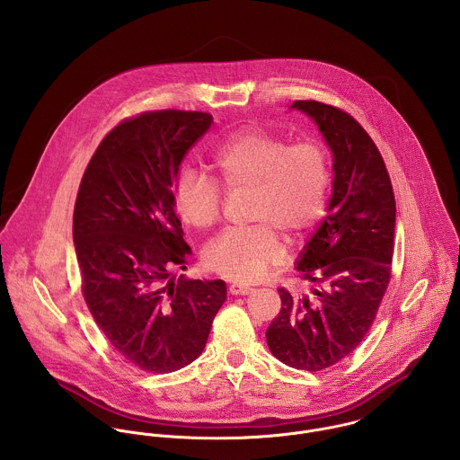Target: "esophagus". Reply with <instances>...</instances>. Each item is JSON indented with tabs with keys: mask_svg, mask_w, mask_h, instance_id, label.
Returning <instances> with one entry per match:
<instances>
[{
	"mask_svg": "<svg viewBox=\"0 0 460 460\" xmlns=\"http://www.w3.org/2000/svg\"><path fill=\"white\" fill-rule=\"evenodd\" d=\"M252 291H253L252 288L241 286V284H232V286L228 288V293H230L232 296H246V295H250Z\"/></svg>",
	"mask_w": 460,
	"mask_h": 460,
	"instance_id": "obj_1",
	"label": "esophagus"
}]
</instances>
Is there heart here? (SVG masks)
<instances>
[{
	"label": "heart",
	"instance_id": "1",
	"mask_svg": "<svg viewBox=\"0 0 460 460\" xmlns=\"http://www.w3.org/2000/svg\"><path fill=\"white\" fill-rule=\"evenodd\" d=\"M212 165L228 192L250 190L248 228H226L203 252L207 270L235 282H253L282 257L279 232L300 239L321 219L330 185L326 150L315 141L289 145L284 137L248 128L228 137ZM172 203L180 219L210 228L221 212V190L203 174L185 169L176 178Z\"/></svg>",
	"mask_w": 460,
	"mask_h": 460
}]
</instances>
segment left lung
Wrapping results in <instances>:
<instances>
[{
  "label": "left lung",
  "instance_id": "obj_1",
  "mask_svg": "<svg viewBox=\"0 0 460 460\" xmlns=\"http://www.w3.org/2000/svg\"><path fill=\"white\" fill-rule=\"evenodd\" d=\"M291 111L315 123L333 178L326 216L295 262L310 291H279L282 308L266 339L280 362L321 371L349 355L376 315L391 279L396 203L382 155L349 114L319 102Z\"/></svg>",
  "mask_w": 460,
  "mask_h": 460
}]
</instances>
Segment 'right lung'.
Returning <instances> with one entry per match:
<instances>
[{
    "label": "right lung",
    "mask_w": 460,
    "mask_h": 460,
    "mask_svg": "<svg viewBox=\"0 0 460 460\" xmlns=\"http://www.w3.org/2000/svg\"><path fill=\"white\" fill-rule=\"evenodd\" d=\"M212 127L203 112L160 111L118 125L80 183L73 241L96 324L130 364L171 373L198 358L226 300L223 280H183L190 248L172 189L190 146Z\"/></svg>",
    "instance_id": "add662e5"
}]
</instances>
